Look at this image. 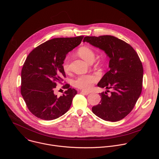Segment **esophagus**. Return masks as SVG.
Masks as SVG:
<instances>
[{"instance_id": "obj_1", "label": "esophagus", "mask_w": 159, "mask_h": 159, "mask_svg": "<svg viewBox=\"0 0 159 159\" xmlns=\"http://www.w3.org/2000/svg\"><path fill=\"white\" fill-rule=\"evenodd\" d=\"M81 93L83 94H85V95H88V94L90 93V92H89V91H86V90H81Z\"/></svg>"}]
</instances>
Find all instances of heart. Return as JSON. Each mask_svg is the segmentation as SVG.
<instances>
[{
    "label": "heart",
    "instance_id": "obj_1",
    "mask_svg": "<svg viewBox=\"0 0 159 159\" xmlns=\"http://www.w3.org/2000/svg\"><path fill=\"white\" fill-rule=\"evenodd\" d=\"M78 54L81 58L88 62L94 60L95 55L94 51L91 48L86 47H81L78 51ZM70 56L66 55L63 60V68L66 73H69L70 71ZM97 80V77L93 75H81L75 79L74 82V84L76 87L79 89L89 90L92 87L93 85Z\"/></svg>",
    "mask_w": 159,
    "mask_h": 159
}]
</instances>
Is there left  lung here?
<instances>
[{
	"label": "left lung",
	"mask_w": 159,
	"mask_h": 159,
	"mask_svg": "<svg viewBox=\"0 0 159 159\" xmlns=\"http://www.w3.org/2000/svg\"><path fill=\"white\" fill-rule=\"evenodd\" d=\"M84 42L104 50L110 58L109 70L98 86L105 87L101 100L92 111L97 116L109 121H118L132 111L142 90L143 69L135 50L125 41L110 35L85 36ZM107 92L110 94H107Z\"/></svg>",
	"instance_id": "obj_1"
}]
</instances>
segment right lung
<instances>
[{
  "mask_svg": "<svg viewBox=\"0 0 159 159\" xmlns=\"http://www.w3.org/2000/svg\"><path fill=\"white\" fill-rule=\"evenodd\" d=\"M84 36L57 38L44 42L27 57L21 71L20 93L33 115L44 120H53L63 115L70 107L77 91L63 85V96L54 94L57 82L65 77L63 63L66 55L80 44ZM62 84V83H61Z\"/></svg>",
  "mask_w": 159,
  "mask_h": 159,
  "instance_id": "add662e5",
  "label": "right lung"
}]
</instances>
